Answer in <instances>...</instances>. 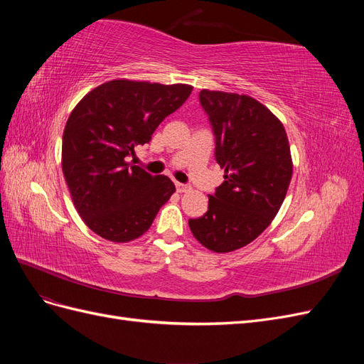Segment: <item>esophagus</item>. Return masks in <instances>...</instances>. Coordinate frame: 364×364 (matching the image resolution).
Returning a JSON list of instances; mask_svg holds the SVG:
<instances>
[{
  "label": "esophagus",
  "mask_w": 364,
  "mask_h": 364,
  "mask_svg": "<svg viewBox=\"0 0 364 364\" xmlns=\"http://www.w3.org/2000/svg\"><path fill=\"white\" fill-rule=\"evenodd\" d=\"M176 190H178L179 193H186V191H190V190H191V186H190V185H186V183L176 182Z\"/></svg>",
  "instance_id": "34e87169"
}]
</instances>
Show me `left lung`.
I'll use <instances>...</instances> for the list:
<instances>
[{
	"label": "left lung",
	"instance_id": "left-lung-1",
	"mask_svg": "<svg viewBox=\"0 0 364 364\" xmlns=\"http://www.w3.org/2000/svg\"><path fill=\"white\" fill-rule=\"evenodd\" d=\"M199 102L226 174L208 196V211L188 225L206 249L232 252L255 240L279 211L293 173L289 138L281 121L252 97L203 90Z\"/></svg>",
	"mask_w": 364,
	"mask_h": 364
}]
</instances>
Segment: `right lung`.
<instances>
[{
    "label": "right lung",
    "mask_w": 364,
    "mask_h": 364,
    "mask_svg": "<svg viewBox=\"0 0 364 364\" xmlns=\"http://www.w3.org/2000/svg\"><path fill=\"white\" fill-rule=\"evenodd\" d=\"M191 91L190 85L111 80L73 109L62 138V170L77 213L92 232L115 243L147 232L176 186L129 159Z\"/></svg>",
    "instance_id": "obj_1"
}]
</instances>
